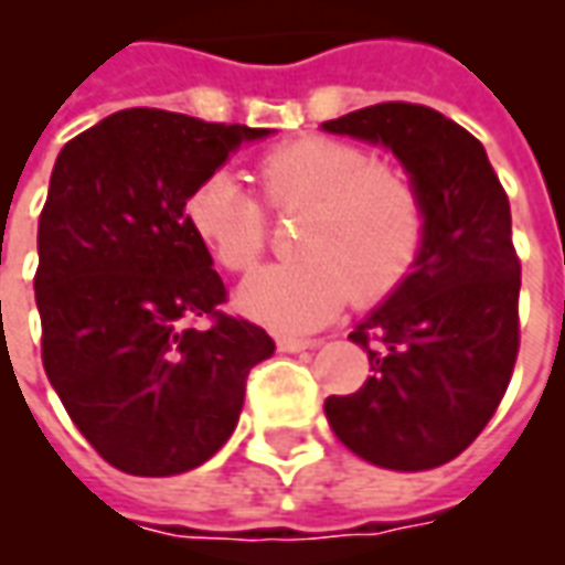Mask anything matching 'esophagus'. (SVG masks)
Listing matches in <instances>:
<instances>
[{
	"label": "esophagus",
	"instance_id": "esophagus-1",
	"mask_svg": "<svg viewBox=\"0 0 565 565\" xmlns=\"http://www.w3.org/2000/svg\"><path fill=\"white\" fill-rule=\"evenodd\" d=\"M320 339H306V335H290V332H281L278 335V348L281 351H308V348H318Z\"/></svg>",
	"mask_w": 565,
	"mask_h": 565
}]
</instances>
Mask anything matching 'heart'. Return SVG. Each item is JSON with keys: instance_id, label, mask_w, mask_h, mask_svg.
<instances>
[{"instance_id": "obj_1", "label": "heart", "mask_w": 565, "mask_h": 565, "mask_svg": "<svg viewBox=\"0 0 565 565\" xmlns=\"http://www.w3.org/2000/svg\"><path fill=\"white\" fill-rule=\"evenodd\" d=\"M254 181L271 214H302L299 259L259 269L238 290V306L269 327H320L354 294L381 302L424 257L429 209L417 178L354 141H284L254 162ZM263 205L233 174L214 172L186 193L184 221L223 269L250 271L269 242Z\"/></svg>"}]
</instances>
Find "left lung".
<instances>
[{
  "label": "left lung",
  "instance_id": "obj_1",
  "mask_svg": "<svg viewBox=\"0 0 565 565\" xmlns=\"http://www.w3.org/2000/svg\"><path fill=\"white\" fill-rule=\"evenodd\" d=\"M323 129L387 145L429 209L415 271L351 332L372 379L330 396L323 412L356 457L399 472L433 469L472 445L514 372L521 257L509 196L484 145L436 108L379 103Z\"/></svg>",
  "mask_w": 565,
  "mask_h": 565
}]
</instances>
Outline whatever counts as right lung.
<instances>
[{"mask_svg": "<svg viewBox=\"0 0 565 565\" xmlns=\"http://www.w3.org/2000/svg\"><path fill=\"white\" fill-rule=\"evenodd\" d=\"M266 129L127 108L66 141L39 217L42 363L72 424L129 475L196 469L233 436L269 332L226 315L184 199ZM210 320L196 328L193 319Z\"/></svg>", "mask_w": 565, "mask_h": 565, "instance_id": "add662e5", "label": "right lung"}]
</instances>
